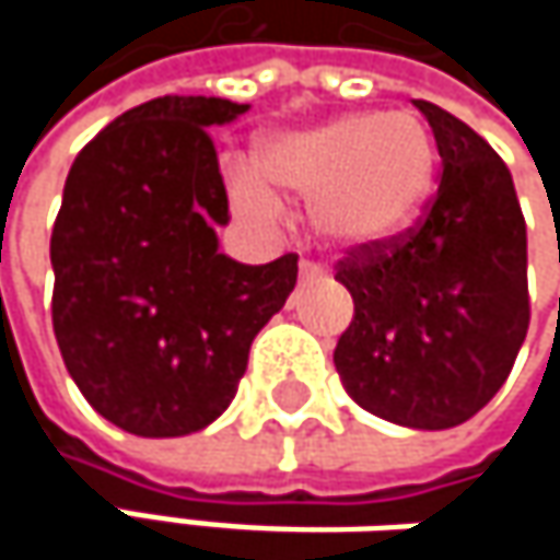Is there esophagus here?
Here are the masks:
<instances>
[{"mask_svg": "<svg viewBox=\"0 0 560 560\" xmlns=\"http://www.w3.org/2000/svg\"><path fill=\"white\" fill-rule=\"evenodd\" d=\"M298 276H301V281H314L324 276V269L314 266V262H301V266H298Z\"/></svg>", "mask_w": 560, "mask_h": 560, "instance_id": "1", "label": "esophagus"}]
</instances>
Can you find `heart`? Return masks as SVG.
I'll return each mask as SVG.
<instances>
[{
	"instance_id": "heart-1",
	"label": "heart",
	"mask_w": 560,
	"mask_h": 560,
	"mask_svg": "<svg viewBox=\"0 0 560 560\" xmlns=\"http://www.w3.org/2000/svg\"><path fill=\"white\" fill-rule=\"evenodd\" d=\"M434 136L415 113H347L262 142L256 165L230 162L226 190L249 220H276L281 197L307 200L334 249H373L405 233L434 184Z\"/></svg>"
}]
</instances>
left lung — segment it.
<instances>
[{"mask_svg": "<svg viewBox=\"0 0 560 560\" xmlns=\"http://www.w3.org/2000/svg\"><path fill=\"white\" fill-rule=\"evenodd\" d=\"M415 106L444 165L438 197L418 230L340 262L353 324L334 366L376 418L444 431L503 389L528 330V256L503 159L447 109Z\"/></svg>", "mask_w": 560, "mask_h": 560, "instance_id": "obj_1", "label": "left lung"}]
</instances>
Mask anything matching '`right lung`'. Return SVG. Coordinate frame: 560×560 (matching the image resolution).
I'll return each mask as SVG.
<instances>
[{
	"mask_svg": "<svg viewBox=\"0 0 560 560\" xmlns=\"http://www.w3.org/2000/svg\"><path fill=\"white\" fill-rule=\"evenodd\" d=\"M249 103L159 96L113 119L70 165L51 230L55 337L83 398L139 438H184L233 401L298 256L243 266L213 126Z\"/></svg>",
	"mask_w": 560,
	"mask_h": 560,
	"instance_id": "1",
	"label": "right lung"
}]
</instances>
